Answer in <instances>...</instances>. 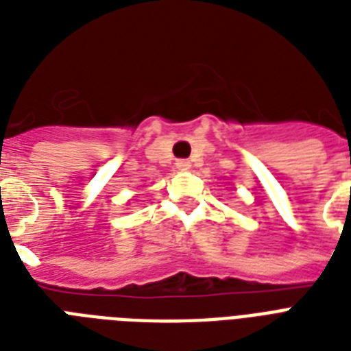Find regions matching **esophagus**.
I'll list each match as a JSON object with an SVG mask.
<instances>
[{
    "mask_svg": "<svg viewBox=\"0 0 351 351\" xmlns=\"http://www.w3.org/2000/svg\"><path fill=\"white\" fill-rule=\"evenodd\" d=\"M176 167L180 171H189L191 169V164H189V160H178V162H176Z\"/></svg>",
    "mask_w": 351,
    "mask_h": 351,
    "instance_id": "esophagus-1",
    "label": "esophagus"
}]
</instances>
